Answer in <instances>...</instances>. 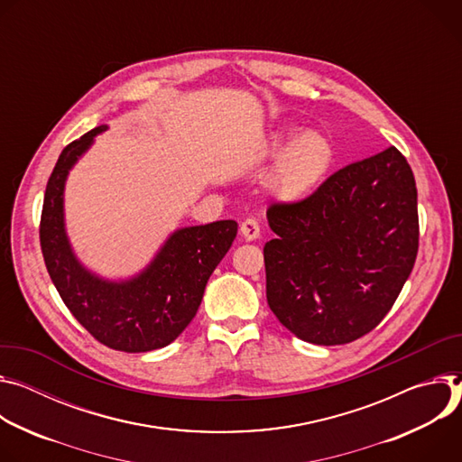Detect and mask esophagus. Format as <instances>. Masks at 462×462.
<instances>
[{"mask_svg":"<svg viewBox=\"0 0 462 462\" xmlns=\"http://www.w3.org/2000/svg\"><path fill=\"white\" fill-rule=\"evenodd\" d=\"M240 233L245 240H257L261 236V226L254 218H245L240 224Z\"/></svg>","mask_w":462,"mask_h":462,"instance_id":"34e87169","label":"esophagus"}]
</instances>
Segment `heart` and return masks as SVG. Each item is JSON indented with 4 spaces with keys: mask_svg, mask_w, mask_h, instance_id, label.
Returning a JSON list of instances; mask_svg holds the SVG:
<instances>
[{
    "mask_svg": "<svg viewBox=\"0 0 462 462\" xmlns=\"http://www.w3.org/2000/svg\"><path fill=\"white\" fill-rule=\"evenodd\" d=\"M264 156L277 160L266 181L268 192L282 203H299L325 185L334 171L337 152L327 134L290 126L270 137Z\"/></svg>",
    "mask_w": 462,
    "mask_h": 462,
    "instance_id": "heart-1",
    "label": "heart"
}]
</instances>
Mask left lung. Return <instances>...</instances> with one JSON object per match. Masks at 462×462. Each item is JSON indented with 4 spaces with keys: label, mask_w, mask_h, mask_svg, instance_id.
I'll return each mask as SVG.
<instances>
[{
    "label": "left lung",
    "mask_w": 462,
    "mask_h": 462,
    "mask_svg": "<svg viewBox=\"0 0 462 462\" xmlns=\"http://www.w3.org/2000/svg\"><path fill=\"white\" fill-rule=\"evenodd\" d=\"M266 297L299 339L343 345L387 316L419 251L417 185L389 146L334 172L310 198L273 203Z\"/></svg>",
    "instance_id": "left-lung-1"
}]
</instances>
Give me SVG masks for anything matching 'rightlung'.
<instances>
[{
	"instance_id": "1",
	"label": "right lung",
	"mask_w": 462,
	"mask_h": 462,
	"mask_svg": "<svg viewBox=\"0 0 462 462\" xmlns=\"http://www.w3.org/2000/svg\"><path fill=\"white\" fill-rule=\"evenodd\" d=\"M100 125L68 144L43 196L40 244L45 268L75 319L102 345L148 352L172 343L196 316L205 284L229 251L238 224L218 220L176 229L137 275L110 281L89 272L71 247L64 220L69 171L106 132Z\"/></svg>"
}]
</instances>
